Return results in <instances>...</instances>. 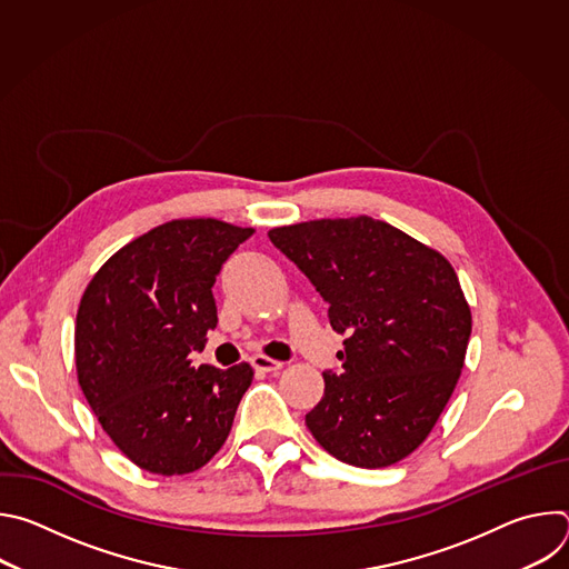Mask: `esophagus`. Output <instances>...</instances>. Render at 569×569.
<instances>
[{"label":"esophagus","instance_id":"34e87169","mask_svg":"<svg viewBox=\"0 0 569 569\" xmlns=\"http://www.w3.org/2000/svg\"><path fill=\"white\" fill-rule=\"evenodd\" d=\"M252 367H254L257 371L277 373V371L283 367V362H279V360H272V358H268V356H263V353H257V356L252 358Z\"/></svg>","mask_w":569,"mask_h":569}]
</instances>
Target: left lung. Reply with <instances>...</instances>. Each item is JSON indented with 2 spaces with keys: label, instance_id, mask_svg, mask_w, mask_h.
<instances>
[{
  "label": "left lung",
  "instance_id": "1",
  "mask_svg": "<svg viewBox=\"0 0 569 569\" xmlns=\"http://www.w3.org/2000/svg\"><path fill=\"white\" fill-rule=\"evenodd\" d=\"M268 236L329 301L333 331L347 336L342 369L323 371L308 430L358 468L412 455L455 391L472 329L452 266L369 216L308 220Z\"/></svg>",
  "mask_w": 569,
  "mask_h": 569
}]
</instances>
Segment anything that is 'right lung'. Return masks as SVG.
I'll return each instance as SVG.
<instances>
[{"label":"right lung","mask_w":569,"mask_h":569,"mask_svg":"<svg viewBox=\"0 0 569 569\" xmlns=\"http://www.w3.org/2000/svg\"><path fill=\"white\" fill-rule=\"evenodd\" d=\"M252 233L216 218L164 222L112 254L80 299L78 385L114 446L148 472L202 468L252 385L248 362L196 369L189 360L218 323L216 277Z\"/></svg>","instance_id":"obj_1"}]
</instances>
